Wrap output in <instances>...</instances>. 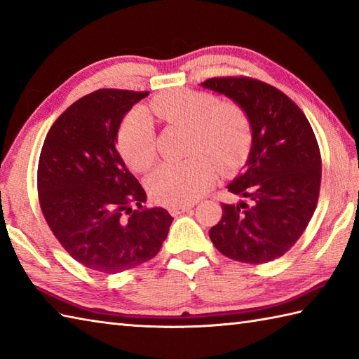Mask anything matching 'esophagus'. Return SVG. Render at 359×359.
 <instances>
[{
	"mask_svg": "<svg viewBox=\"0 0 359 359\" xmlns=\"http://www.w3.org/2000/svg\"><path fill=\"white\" fill-rule=\"evenodd\" d=\"M194 207V203H187V205H170L168 207V211L171 212V215H182V212H185L188 210H191Z\"/></svg>",
	"mask_w": 359,
	"mask_h": 359,
	"instance_id": "1",
	"label": "esophagus"
}]
</instances>
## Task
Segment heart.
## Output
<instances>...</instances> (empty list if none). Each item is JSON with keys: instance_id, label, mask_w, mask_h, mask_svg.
Wrapping results in <instances>:
<instances>
[{"instance_id": "heart-1", "label": "heart", "mask_w": 359, "mask_h": 359, "mask_svg": "<svg viewBox=\"0 0 359 359\" xmlns=\"http://www.w3.org/2000/svg\"><path fill=\"white\" fill-rule=\"evenodd\" d=\"M154 116L179 131L189 133L188 160L165 163L151 175L152 199L168 205L196 202L215 180V166L226 172L245 157L251 140L250 118L241 106L196 90H174L149 104ZM118 149L135 172L148 171L156 160V131L143 111H133L118 134Z\"/></svg>"}]
</instances>
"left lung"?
Instances as JSON below:
<instances>
[{
	"label": "left lung",
	"instance_id": "1",
	"mask_svg": "<svg viewBox=\"0 0 359 359\" xmlns=\"http://www.w3.org/2000/svg\"><path fill=\"white\" fill-rule=\"evenodd\" d=\"M202 86L238 103L253 133L245 170L228 185L247 201L222 203L210 239L233 261H274L294 245L316 210L323 162L313 129L299 106L269 83L241 75Z\"/></svg>",
	"mask_w": 359,
	"mask_h": 359
}]
</instances>
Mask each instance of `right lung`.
I'll use <instances>...</instances> for the list:
<instances>
[{
    "label": "right lung",
    "instance_id": "obj_1",
    "mask_svg": "<svg viewBox=\"0 0 359 359\" xmlns=\"http://www.w3.org/2000/svg\"><path fill=\"white\" fill-rule=\"evenodd\" d=\"M149 93L98 89L72 103L46 135L36 188L50 231L75 261L121 273L154 257L172 217L147 208V193L120 157L121 120Z\"/></svg>",
    "mask_w": 359,
    "mask_h": 359
}]
</instances>
